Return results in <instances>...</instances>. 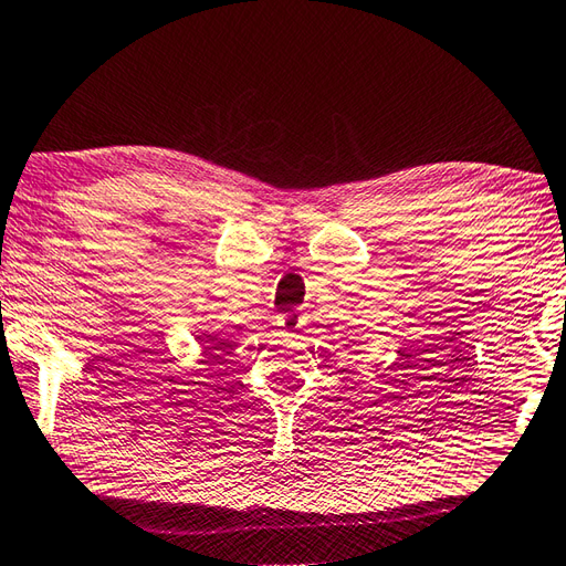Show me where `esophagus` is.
Masks as SVG:
<instances>
[{
	"instance_id": "obj_1",
	"label": "esophagus",
	"mask_w": 566,
	"mask_h": 566,
	"mask_svg": "<svg viewBox=\"0 0 566 566\" xmlns=\"http://www.w3.org/2000/svg\"><path fill=\"white\" fill-rule=\"evenodd\" d=\"M280 327L284 333H296L301 327V315L298 313H284L280 318Z\"/></svg>"
}]
</instances>
